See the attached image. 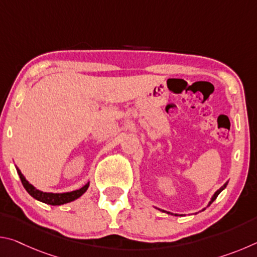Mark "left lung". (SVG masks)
<instances>
[{
	"label": "left lung",
	"instance_id": "1",
	"mask_svg": "<svg viewBox=\"0 0 257 257\" xmlns=\"http://www.w3.org/2000/svg\"><path fill=\"white\" fill-rule=\"evenodd\" d=\"M227 185H228V181L227 182H225V184L222 186V187H220V188L219 189H217L216 191H215V193L214 194H213V196H212V198H211V201L210 202H208V204H207V206H210L211 205V204L213 203V202H214L215 201V198L217 197V196H219V194L221 193V191H222L224 188H225V187H227ZM155 208H158V207H155ZM159 210L160 211H162V212H164V213H167V214H170V215H176V216H181L182 214H176V213H171V212H168V211H164V210H161V208H159ZM204 210H205V208H203V210L202 211H204Z\"/></svg>",
	"mask_w": 257,
	"mask_h": 257
}]
</instances>
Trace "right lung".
I'll return each instance as SVG.
<instances>
[{
  "mask_svg": "<svg viewBox=\"0 0 257 257\" xmlns=\"http://www.w3.org/2000/svg\"><path fill=\"white\" fill-rule=\"evenodd\" d=\"M16 169L20 177V180L25 187V189L28 191L30 196L42 203L49 204V205H63V204L75 201V199L79 198L82 194H85V191L88 189L89 187V181H88L85 186H82L81 188L73 191H68V193H46V191H42L40 189H37L36 187L30 184V182L26 179L23 173H21L20 169L18 167H16Z\"/></svg>",
  "mask_w": 257,
  "mask_h": 257,
  "instance_id": "right-lung-1",
  "label": "right lung"
}]
</instances>
